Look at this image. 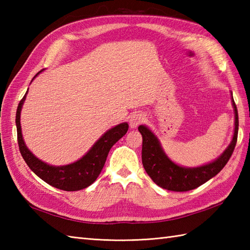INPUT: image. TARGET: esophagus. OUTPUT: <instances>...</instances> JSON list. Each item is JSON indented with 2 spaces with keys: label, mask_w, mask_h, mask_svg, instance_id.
Wrapping results in <instances>:
<instances>
[{
  "label": "esophagus",
  "mask_w": 250,
  "mask_h": 250,
  "mask_svg": "<svg viewBox=\"0 0 250 250\" xmlns=\"http://www.w3.org/2000/svg\"><path fill=\"white\" fill-rule=\"evenodd\" d=\"M144 120H145V114L135 113L130 117V120H129L130 126H131V128H136V126Z\"/></svg>",
  "instance_id": "esophagus-1"
}]
</instances>
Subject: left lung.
Here are the masks:
<instances>
[{
    "label": "left lung",
    "mask_w": 250,
    "mask_h": 250,
    "mask_svg": "<svg viewBox=\"0 0 250 250\" xmlns=\"http://www.w3.org/2000/svg\"><path fill=\"white\" fill-rule=\"evenodd\" d=\"M231 98L233 110H234V132H233L232 141L218 158L203 166L186 167L175 163L164 152L157 135L145 125L139 126V131L143 136V167L153 183L163 189L183 192L200 187L207 180L216 176L225 167L234 150L238 133L237 109L233 97Z\"/></svg>",
    "instance_id": "8db88e82"
}]
</instances>
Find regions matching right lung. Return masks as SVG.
I'll return each instance as SVG.
<instances>
[{"label":"right lung","instance_id":"right-lung-1","mask_svg":"<svg viewBox=\"0 0 250 250\" xmlns=\"http://www.w3.org/2000/svg\"><path fill=\"white\" fill-rule=\"evenodd\" d=\"M43 71L44 70H42L41 72ZM41 72L37 73L36 76ZM36 76H34V78ZM28 91L24 94L22 100L20 101L17 113H16V126H17L19 150L25 163L41 179H43L45 183L55 188L65 191H77L89 187L90 185L95 182V179L98 178L101 171H102L110 148L128 132L129 125L126 122H122V124L117 125L114 128L106 131L94 143L86 155L78 159L77 161L66 164V166H51V164L42 161L41 159L35 157L33 152L26 147L23 140L20 125V116Z\"/></svg>","mask_w":250,"mask_h":250}]
</instances>
